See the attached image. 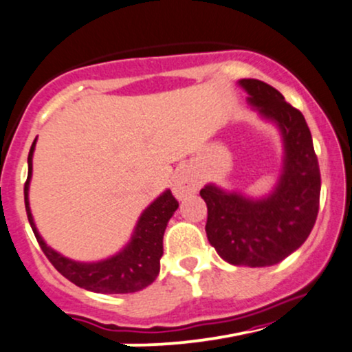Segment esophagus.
I'll return each instance as SVG.
<instances>
[{
    "mask_svg": "<svg viewBox=\"0 0 352 352\" xmlns=\"http://www.w3.org/2000/svg\"><path fill=\"white\" fill-rule=\"evenodd\" d=\"M200 188V180L195 179L193 175H190L187 172H182L179 177H177L175 182H173V195H175L179 200L185 198L187 195H192L198 192Z\"/></svg>",
    "mask_w": 352,
    "mask_h": 352,
    "instance_id": "1",
    "label": "esophagus"
}]
</instances>
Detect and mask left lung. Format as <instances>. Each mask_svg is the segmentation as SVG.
I'll return each mask as SVG.
<instances>
[{
    "label": "left lung",
    "instance_id": "1",
    "mask_svg": "<svg viewBox=\"0 0 352 352\" xmlns=\"http://www.w3.org/2000/svg\"><path fill=\"white\" fill-rule=\"evenodd\" d=\"M239 85L249 93V103L280 129L282 175L274 192L259 200L206 185L200 192L208 206L205 230L221 259L267 267L289 257L310 236L318 217L320 165L303 114L261 80L244 78Z\"/></svg>",
    "mask_w": 352,
    "mask_h": 352
}]
</instances>
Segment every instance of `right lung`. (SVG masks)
<instances>
[{
  "label": "right lung",
  "instance_id": "1",
  "mask_svg": "<svg viewBox=\"0 0 352 352\" xmlns=\"http://www.w3.org/2000/svg\"><path fill=\"white\" fill-rule=\"evenodd\" d=\"M36 141L32 142L28 155V180L24 184V203L28 219L42 252L50 264L80 289L96 294H133L146 289L155 280L160 270V257L164 254V232L168 219L179 208V201L173 198L170 190H165L157 200H154L142 211L135 224L133 238L126 248L116 256L98 262H78L62 256L45 244L34 224L29 208V180L32 175V154Z\"/></svg>",
  "mask_w": 352,
  "mask_h": 352
}]
</instances>
